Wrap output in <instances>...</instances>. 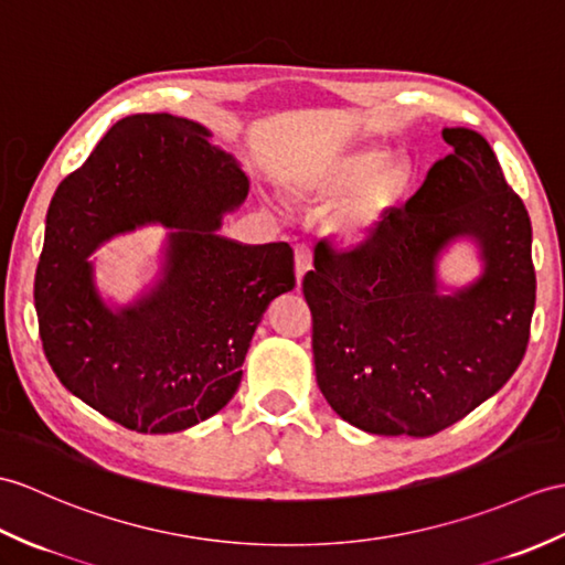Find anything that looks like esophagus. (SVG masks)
<instances>
[{
  "mask_svg": "<svg viewBox=\"0 0 565 565\" xmlns=\"http://www.w3.org/2000/svg\"><path fill=\"white\" fill-rule=\"evenodd\" d=\"M294 262H296V279L303 281V277H306V274H308L310 267H312V250H310V245H303V243L296 245Z\"/></svg>",
  "mask_w": 565,
  "mask_h": 565,
  "instance_id": "obj_1",
  "label": "esophagus"
}]
</instances>
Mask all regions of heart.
I'll return each instance as SVG.
<instances>
[{
  "instance_id": "obj_1",
  "label": "heart",
  "mask_w": 565,
  "mask_h": 565,
  "mask_svg": "<svg viewBox=\"0 0 565 565\" xmlns=\"http://www.w3.org/2000/svg\"><path fill=\"white\" fill-rule=\"evenodd\" d=\"M416 168L409 159H390L380 149H356L306 168L300 188L318 196L349 194L337 209L332 231L339 241L361 245L412 202Z\"/></svg>"
}]
</instances>
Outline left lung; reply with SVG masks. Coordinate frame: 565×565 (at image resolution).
Segmentation results:
<instances>
[{"instance_id": "8db88e82", "label": "left lung", "mask_w": 565, "mask_h": 565, "mask_svg": "<svg viewBox=\"0 0 565 565\" xmlns=\"http://www.w3.org/2000/svg\"><path fill=\"white\" fill-rule=\"evenodd\" d=\"M450 153L412 202L351 253L315 247L303 279L315 377L332 409L375 436L426 438L518 371L534 312L532 223L489 141L445 127ZM471 242L482 274L445 287L437 262Z\"/></svg>"}]
</instances>
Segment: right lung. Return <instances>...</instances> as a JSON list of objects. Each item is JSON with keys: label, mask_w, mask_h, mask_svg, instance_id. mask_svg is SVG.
Listing matches in <instances>:
<instances>
[{"label": "right lung", "mask_w": 565, "mask_h": 565, "mask_svg": "<svg viewBox=\"0 0 565 565\" xmlns=\"http://www.w3.org/2000/svg\"><path fill=\"white\" fill-rule=\"evenodd\" d=\"M247 190L204 125L168 113L115 122L60 182L35 310L45 356L74 397L137 433L185 430L231 402L262 315L296 286L291 245L218 233ZM143 225L169 228L160 274L129 305H108L87 257Z\"/></svg>", "instance_id": "1"}]
</instances>
